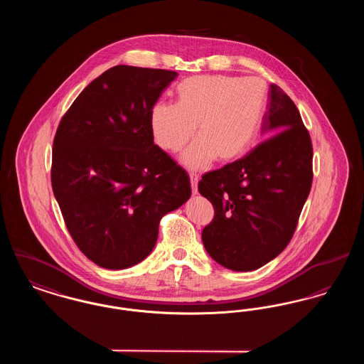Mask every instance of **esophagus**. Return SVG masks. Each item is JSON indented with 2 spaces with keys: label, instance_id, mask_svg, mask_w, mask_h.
Returning <instances> with one entry per match:
<instances>
[{
  "label": "esophagus",
  "instance_id": "esophagus-1",
  "mask_svg": "<svg viewBox=\"0 0 364 364\" xmlns=\"http://www.w3.org/2000/svg\"><path fill=\"white\" fill-rule=\"evenodd\" d=\"M190 180L192 195H196V193H198V181H199V176H198V174L191 173Z\"/></svg>",
  "mask_w": 364,
  "mask_h": 364
}]
</instances>
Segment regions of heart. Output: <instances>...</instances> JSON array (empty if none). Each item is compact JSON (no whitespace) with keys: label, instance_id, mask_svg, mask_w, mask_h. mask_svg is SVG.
<instances>
[{"label":"heart","instance_id":"1","mask_svg":"<svg viewBox=\"0 0 364 364\" xmlns=\"http://www.w3.org/2000/svg\"><path fill=\"white\" fill-rule=\"evenodd\" d=\"M266 102L259 77L224 75L192 76L176 87V105L158 102L150 112V128L165 151H178L193 134L198 139L183 153L190 169L213 159L225 164L242 156L255 138Z\"/></svg>","mask_w":364,"mask_h":364}]
</instances>
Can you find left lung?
<instances>
[{"label": "left lung", "instance_id": "obj_1", "mask_svg": "<svg viewBox=\"0 0 364 364\" xmlns=\"http://www.w3.org/2000/svg\"><path fill=\"white\" fill-rule=\"evenodd\" d=\"M262 132L270 138L245 156L202 176L214 208L202 232L208 255L235 272L257 270L291 242L311 190L312 144L294 101L270 85Z\"/></svg>", "mask_w": 364, "mask_h": 364}]
</instances>
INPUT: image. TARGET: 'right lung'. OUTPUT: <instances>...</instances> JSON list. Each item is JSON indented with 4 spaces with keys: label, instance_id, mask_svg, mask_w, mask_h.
<instances>
[{
    "label": "right lung",
    "instance_id": "obj_1",
    "mask_svg": "<svg viewBox=\"0 0 364 364\" xmlns=\"http://www.w3.org/2000/svg\"><path fill=\"white\" fill-rule=\"evenodd\" d=\"M177 72L117 65L79 94L53 141L52 187L68 232L95 264L149 257L161 218L191 196L190 177L154 144L150 112Z\"/></svg>",
    "mask_w": 364,
    "mask_h": 364
}]
</instances>
